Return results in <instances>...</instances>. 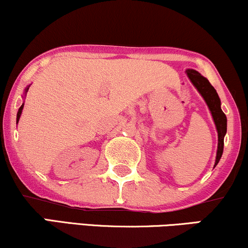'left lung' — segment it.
Here are the masks:
<instances>
[{
	"label": "left lung",
	"mask_w": 248,
	"mask_h": 248,
	"mask_svg": "<svg viewBox=\"0 0 248 248\" xmlns=\"http://www.w3.org/2000/svg\"><path fill=\"white\" fill-rule=\"evenodd\" d=\"M186 74L194 87L197 88L200 95L205 99L209 111H211L213 120L215 122L216 130H217L218 143H217V151H216V159L215 165L220 161L222 153H223V145H224V136L227 134V117L221 109V101L217 93L214 89V87L209 83V81L203 78L199 72L194 70H186Z\"/></svg>",
	"instance_id": "1"
}]
</instances>
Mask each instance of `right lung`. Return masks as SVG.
Listing matches in <instances>:
<instances>
[{
	"label": "right lung",
	"mask_w": 248,
	"mask_h": 248,
	"mask_svg": "<svg viewBox=\"0 0 248 248\" xmlns=\"http://www.w3.org/2000/svg\"><path fill=\"white\" fill-rule=\"evenodd\" d=\"M28 88H30V86H28L26 89H25V93H27V90H28ZM23 108H24V104L20 106L19 108V109H18V113H17V124H18V121H19V118H20V115H21V112H23Z\"/></svg>",
	"instance_id": "obj_1"
}]
</instances>
